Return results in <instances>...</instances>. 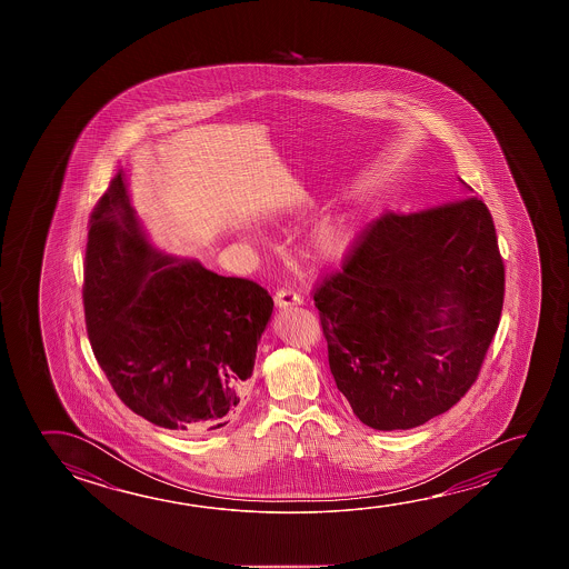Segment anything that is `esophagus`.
<instances>
[{"mask_svg":"<svg viewBox=\"0 0 569 569\" xmlns=\"http://www.w3.org/2000/svg\"><path fill=\"white\" fill-rule=\"evenodd\" d=\"M301 303H303L301 296L296 293V291H291V289H280L276 293V308H293V306H301Z\"/></svg>","mask_w":569,"mask_h":569,"instance_id":"esophagus-1","label":"esophagus"}]
</instances>
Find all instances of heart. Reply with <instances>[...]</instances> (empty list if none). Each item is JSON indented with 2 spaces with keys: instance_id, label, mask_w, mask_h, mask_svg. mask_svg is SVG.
<instances>
[{
  "instance_id": "b5f03b06",
  "label": "heart",
  "mask_w": 569,
  "mask_h": 569,
  "mask_svg": "<svg viewBox=\"0 0 569 569\" xmlns=\"http://www.w3.org/2000/svg\"><path fill=\"white\" fill-rule=\"evenodd\" d=\"M353 240V226L343 216H336L317 224L311 233V248L319 260L337 261L351 250Z\"/></svg>"
}]
</instances>
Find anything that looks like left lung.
Wrapping results in <instances>:
<instances>
[{"label": "left lung", "mask_w": 569, "mask_h": 569, "mask_svg": "<svg viewBox=\"0 0 569 569\" xmlns=\"http://www.w3.org/2000/svg\"><path fill=\"white\" fill-rule=\"evenodd\" d=\"M460 184L455 202L367 226L313 293L337 389L371 429H415L455 407L500 323L492 216Z\"/></svg>", "instance_id": "8db88e82"}]
</instances>
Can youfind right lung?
Wrapping results in <instances>:
<instances>
[{"label": "right lung", "mask_w": 569, "mask_h": 569, "mask_svg": "<svg viewBox=\"0 0 569 569\" xmlns=\"http://www.w3.org/2000/svg\"><path fill=\"white\" fill-rule=\"evenodd\" d=\"M83 301L94 357L132 412L190 435L238 415L273 299L253 281L159 250L122 170L91 216Z\"/></svg>", "instance_id": "add662e5"}]
</instances>
